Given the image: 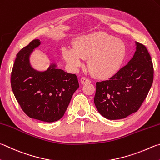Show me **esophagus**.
Masks as SVG:
<instances>
[{
  "mask_svg": "<svg viewBox=\"0 0 160 160\" xmlns=\"http://www.w3.org/2000/svg\"><path fill=\"white\" fill-rule=\"evenodd\" d=\"M80 82L82 84V85H85V84H88V83L91 82V80H90L89 78H87L85 77H82L80 79Z\"/></svg>",
  "mask_w": 160,
  "mask_h": 160,
  "instance_id": "1",
  "label": "esophagus"
}]
</instances>
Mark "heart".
Masks as SVG:
<instances>
[{"label": "heart", "mask_w": 160, "mask_h": 160, "mask_svg": "<svg viewBox=\"0 0 160 160\" xmlns=\"http://www.w3.org/2000/svg\"><path fill=\"white\" fill-rule=\"evenodd\" d=\"M62 55L73 69L82 66L84 59H89L88 66L92 73L106 78L120 70L125 59L126 47L111 35L98 32L80 38L75 48H63Z\"/></svg>", "instance_id": "heart-1"}]
</instances>
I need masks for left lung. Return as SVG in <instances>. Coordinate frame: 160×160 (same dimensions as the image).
<instances>
[{"mask_svg": "<svg viewBox=\"0 0 160 160\" xmlns=\"http://www.w3.org/2000/svg\"><path fill=\"white\" fill-rule=\"evenodd\" d=\"M127 65L108 80L97 82L94 104L108 120L125 118L135 112L146 99L152 86L154 69L151 57L143 44Z\"/></svg>", "mask_w": 160, "mask_h": 160, "instance_id": "left-lung-1", "label": "left lung"}]
</instances>
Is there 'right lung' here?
I'll list each match as a JSON object with an SVG mask.
<instances>
[{"instance_id": "right-lung-1", "label": "right lung", "mask_w": 160, "mask_h": 160, "mask_svg": "<svg viewBox=\"0 0 160 160\" xmlns=\"http://www.w3.org/2000/svg\"><path fill=\"white\" fill-rule=\"evenodd\" d=\"M40 45V40H32L17 54L11 87L17 102L28 117L53 122L64 115L79 83L76 75L57 68L55 63L45 71L32 67L30 55Z\"/></svg>"}]
</instances>
